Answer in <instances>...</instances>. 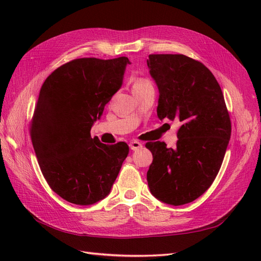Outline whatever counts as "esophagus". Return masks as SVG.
<instances>
[{"label": "esophagus", "mask_w": 261, "mask_h": 261, "mask_svg": "<svg viewBox=\"0 0 261 261\" xmlns=\"http://www.w3.org/2000/svg\"><path fill=\"white\" fill-rule=\"evenodd\" d=\"M141 147H143V144L139 143V141H137V140H133V141H130V143H129V148L132 150H138Z\"/></svg>", "instance_id": "34e87169"}]
</instances>
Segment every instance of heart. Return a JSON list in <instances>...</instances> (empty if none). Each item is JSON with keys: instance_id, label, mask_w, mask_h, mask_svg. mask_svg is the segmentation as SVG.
Listing matches in <instances>:
<instances>
[{"instance_id": "heart-1", "label": "heart", "mask_w": 261, "mask_h": 261, "mask_svg": "<svg viewBox=\"0 0 261 261\" xmlns=\"http://www.w3.org/2000/svg\"><path fill=\"white\" fill-rule=\"evenodd\" d=\"M148 84H150V82L148 80H146V78H138V80L133 85V90L139 89V88H141V87H144Z\"/></svg>"}]
</instances>
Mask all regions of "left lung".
Here are the masks:
<instances>
[{
	"label": "left lung",
	"mask_w": 261,
	"mask_h": 261,
	"mask_svg": "<svg viewBox=\"0 0 261 261\" xmlns=\"http://www.w3.org/2000/svg\"><path fill=\"white\" fill-rule=\"evenodd\" d=\"M150 74L159 88L160 120H178L177 143H147L152 163L151 194L180 206L200 197L218 175L231 137V120L219 83L201 62L183 54H150Z\"/></svg>",
	"instance_id": "obj_1"
}]
</instances>
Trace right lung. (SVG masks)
Listing matches in <instances>:
<instances>
[{"label": "right lung", "mask_w": 261, "mask_h": 261, "mask_svg": "<svg viewBox=\"0 0 261 261\" xmlns=\"http://www.w3.org/2000/svg\"><path fill=\"white\" fill-rule=\"evenodd\" d=\"M127 58L69 61L43 83L30 121L39 167L63 199L88 206L109 195L128 154L126 143L105 145L90 129L121 88Z\"/></svg>", "instance_id": "right-lung-1"}]
</instances>
